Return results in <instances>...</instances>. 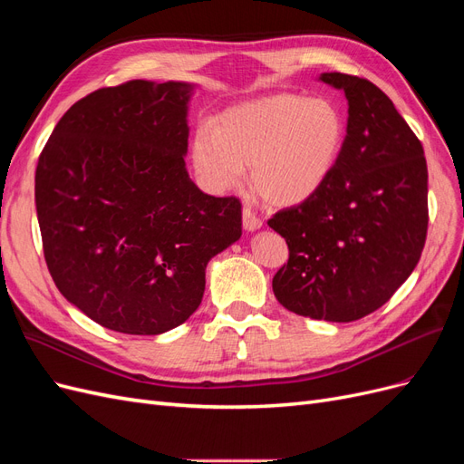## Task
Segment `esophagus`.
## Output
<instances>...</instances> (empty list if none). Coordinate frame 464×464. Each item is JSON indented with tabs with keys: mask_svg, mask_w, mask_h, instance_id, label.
<instances>
[{
	"mask_svg": "<svg viewBox=\"0 0 464 464\" xmlns=\"http://www.w3.org/2000/svg\"><path fill=\"white\" fill-rule=\"evenodd\" d=\"M242 222H244V228L247 232H256V230H259L263 227L261 218L249 207H244V210H242Z\"/></svg>",
	"mask_w": 464,
	"mask_h": 464,
	"instance_id": "esophagus-1",
	"label": "esophagus"
}]
</instances>
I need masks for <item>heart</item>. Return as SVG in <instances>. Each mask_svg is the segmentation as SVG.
Wrapping results in <instances>:
<instances>
[{
	"mask_svg": "<svg viewBox=\"0 0 464 464\" xmlns=\"http://www.w3.org/2000/svg\"><path fill=\"white\" fill-rule=\"evenodd\" d=\"M346 143V118L329 98L269 94L227 108L193 137L201 184L236 189L246 179L275 207L310 201L333 176Z\"/></svg>",
	"mask_w": 464,
	"mask_h": 464,
	"instance_id": "b5f03b06",
	"label": "heart"
}]
</instances>
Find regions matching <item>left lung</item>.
I'll list each match as a JSON object with an SVG mask.
<instances>
[{
  "instance_id": "left-lung-1",
  "label": "left lung",
  "mask_w": 464,
  "mask_h": 464,
  "mask_svg": "<svg viewBox=\"0 0 464 464\" xmlns=\"http://www.w3.org/2000/svg\"><path fill=\"white\" fill-rule=\"evenodd\" d=\"M348 101L346 143L310 201L269 220L290 257L273 278L286 310L334 323L366 317L411 276L428 232L422 143L368 79L321 73Z\"/></svg>"
}]
</instances>
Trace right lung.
Returning <instances> with one entry per match:
<instances>
[{"instance_id":"obj_1","label":"right lung","mask_w":464,"mask_h":464,"mask_svg":"<svg viewBox=\"0 0 464 464\" xmlns=\"http://www.w3.org/2000/svg\"><path fill=\"white\" fill-rule=\"evenodd\" d=\"M195 85L130 81L69 108L42 150L36 215L63 298L106 329L160 334L198 310L207 263L242 236V203L188 168Z\"/></svg>"}]
</instances>
